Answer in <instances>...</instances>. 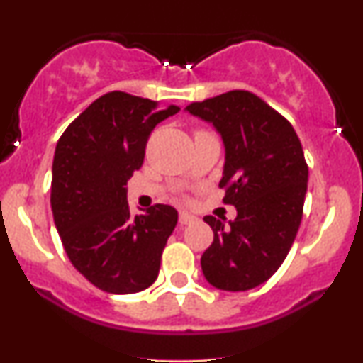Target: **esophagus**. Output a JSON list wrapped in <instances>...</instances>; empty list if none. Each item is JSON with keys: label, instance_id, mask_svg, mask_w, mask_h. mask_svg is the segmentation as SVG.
Returning <instances> with one entry per match:
<instances>
[{"label": "esophagus", "instance_id": "obj_1", "mask_svg": "<svg viewBox=\"0 0 363 363\" xmlns=\"http://www.w3.org/2000/svg\"><path fill=\"white\" fill-rule=\"evenodd\" d=\"M196 220L198 218H196L194 215L187 213V211H181V213H179V223L181 225H191V223H194Z\"/></svg>", "mask_w": 363, "mask_h": 363}]
</instances>
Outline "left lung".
<instances>
[{
  "mask_svg": "<svg viewBox=\"0 0 363 363\" xmlns=\"http://www.w3.org/2000/svg\"><path fill=\"white\" fill-rule=\"evenodd\" d=\"M213 124L225 147L220 187L235 220L205 216L213 242L201 269L210 285L245 291L264 283L285 261L298 227L307 193V169L297 133L280 112L257 95L232 90L186 107Z\"/></svg>",
  "mask_w": 363,
  "mask_h": 363,
  "instance_id": "8db88e82",
  "label": "left lung"
}]
</instances>
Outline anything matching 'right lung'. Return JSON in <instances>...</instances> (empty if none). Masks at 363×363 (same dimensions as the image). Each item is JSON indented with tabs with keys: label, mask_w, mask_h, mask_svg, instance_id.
Returning a JSON list of instances; mask_svg holds the SVG:
<instances>
[{
	"label": "right lung",
	"mask_w": 363,
	"mask_h": 363,
	"mask_svg": "<svg viewBox=\"0 0 363 363\" xmlns=\"http://www.w3.org/2000/svg\"><path fill=\"white\" fill-rule=\"evenodd\" d=\"M179 111L109 91L57 141L51 182L54 225L72 264L104 291L136 294L157 280L177 211L155 205L133 216L126 184L143 164L153 128Z\"/></svg>",
	"instance_id": "right-lung-1"
}]
</instances>
